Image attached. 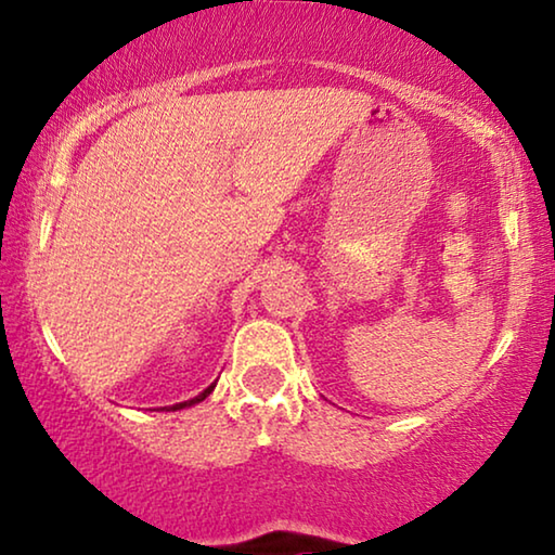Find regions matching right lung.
<instances>
[{"label": "right lung", "mask_w": 555, "mask_h": 555, "mask_svg": "<svg viewBox=\"0 0 555 555\" xmlns=\"http://www.w3.org/2000/svg\"><path fill=\"white\" fill-rule=\"evenodd\" d=\"M215 389V384H210V387L208 389H205L203 393H198V397H195V399H191V401H181V403H176V406H171V409H168V411H178V409H185V406H193V403H201L205 397H210V391Z\"/></svg>", "instance_id": "1"}]
</instances>
